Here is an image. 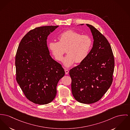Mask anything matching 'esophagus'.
Wrapping results in <instances>:
<instances>
[{"mask_svg":"<svg viewBox=\"0 0 130 130\" xmlns=\"http://www.w3.org/2000/svg\"><path fill=\"white\" fill-rule=\"evenodd\" d=\"M65 74H66V75H67V74H68V73H69V71L67 70V69L65 68Z\"/></svg>","mask_w":130,"mask_h":130,"instance_id":"obj_1","label":"esophagus"}]
</instances>
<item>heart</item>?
Returning a JSON list of instances; mask_svg holds the SVG:
<instances>
[{
	"label": "heart",
	"mask_w": 130,
	"mask_h": 130,
	"mask_svg": "<svg viewBox=\"0 0 130 130\" xmlns=\"http://www.w3.org/2000/svg\"><path fill=\"white\" fill-rule=\"evenodd\" d=\"M58 42L51 41L48 50L55 59L62 60L66 50L68 53L63 61V64L69 67L75 62L80 63L88 56L92 47V42L88 35H81L74 30L62 32L58 37Z\"/></svg>",
	"instance_id": "b5f03b06"
}]
</instances>
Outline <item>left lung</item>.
<instances>
[{
    "mask_svg": "<svg viewBox=\"0 0 130 130\" xmlns=\"http://www.w3.org/2000/svg\"><path fill=\"white\" fill-rule=\"evenodd\" d=\"M93 38L92 49L87 58L71 69V89L78 102L91 104L100 100L113 81L114 58L110 43L99 30L87 24Z\"/></svg>",
    "mask_w": 130,
    "mask_h": 130,
    "instance_id": "8db88e82",
    "label": "left lung"
}]
</instances>
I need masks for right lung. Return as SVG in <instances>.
I'll use <instances>...</instances> for the list:
<instances>
[{"label":"right lung","mask_w":130,"mask_h":130,"mask_svg":"<svg viewBox=\"0 0 130 130\" xmlns=\"http://www.w3.org/2000/svg\"><path fill=\"white\" fill-rule=\"evenodd\" d=\"M58 26L37 27L21 40L15 57L16 80L25 96L40 105L56 96L57 84L65 75L61 65L50 56L48 36Z\"/></svg>","instance_id":"right-lung-1"}]
</instances>
